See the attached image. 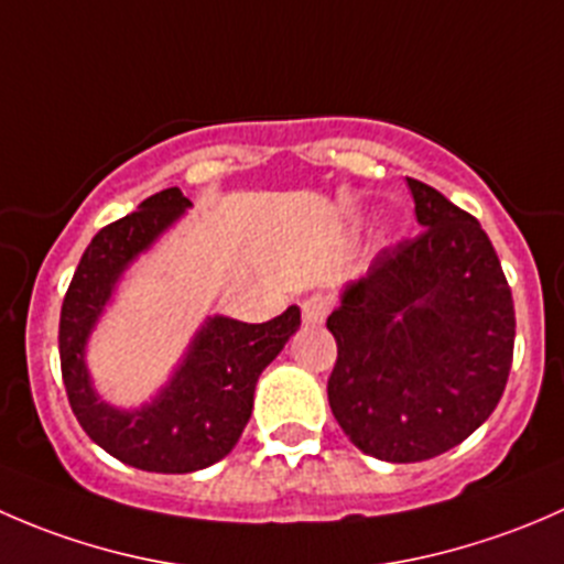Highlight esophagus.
I'll return each instance as SVG.
<instances>
[{
	"label": "esophagus",
	"instance_id": "obj_1",
	"mask_svg": "<svg viewBox=\"0 0 564 564\" xmlns=\"http://www.w3.org/2000/svg\"><path fill=\"white\" fill-rule=\"evenodd\" d=\"M329 314V300L322 294H314L303 303V322L305 324H322Z\"/></svg>",
	"mask_w": 564,
	"mask_h": 564
}]
</instances>
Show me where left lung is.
Listing matches in <instances>:
<instances>
[{
	"instance_id": "left-lung-1",
	"label": "left lung",
	"mask_w": 564,
	"mask_h": 564,
	"mask_svg": "<svg viewBox=\"0 0 564 564\" xmlns=\"http://www.w3.org/2000/svg\"><path fill=\"white\" fill-rule=\"evenodd\" d=\"M406 182L423 231L382 250L327 318L329 409L351 445L392 464L442 456L480 429L516 340L513 294L477 218Z\"/></svg>"
}]
</instances>
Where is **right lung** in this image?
<instances>
[{
    "instance_id": "right-lung-1",
    "label": "right lung",
    "mask_w": 564,
    "mask_h": 564,
    "mask_svg": "<svg viewBox=\"0 0 564 564\" xmlns=\"http://www.w3.org/2000/svg\"><path fill=\"white\" fill-rule=\"evenodd\" d=\"M191 198L166 187L139 209L93 237L59 316V360L67 401L89 440L108 456L144 471L185 475L229 456L250 420L261 371L300 327V308L289 305L264 324L209 316L193 335L169 384L139 409H117L93 388L87 340L111 300L122 272L185 215Z\"/></svg>"
}]
</instances>
